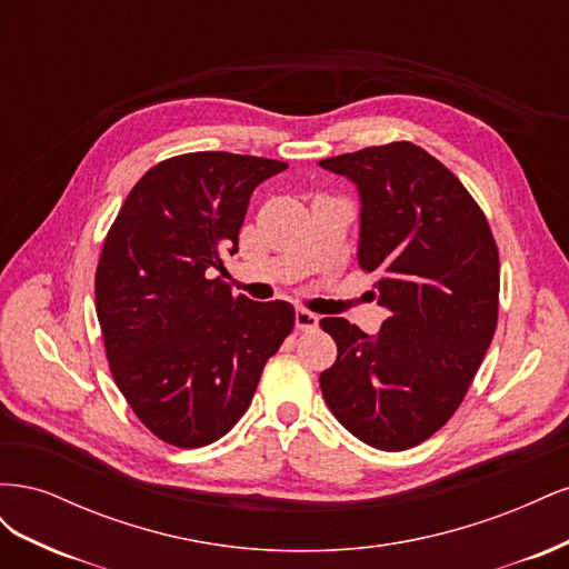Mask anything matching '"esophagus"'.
<instances>
[{
    "instance_id": "1",
    "label": "esophagus",
    "mask_w": 569,
    "mask_h": 569,
    "mask_svg": "<svg viewBox=\"0 0 569 569\" xmlns=\"http://www.w3.org/2000/svg\"><path fill=\"white\" fill-rule=\"evenodd\" d=\"M320 322V318L311 311H306V308H297V327L301 332H308V330H316Z\"/></svg>"
}]
</instances>
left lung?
<instances>
[{
    "mask_svg": "<svg viewBox=\"0 0 569 569\" xmlns=\"http://www.w3.org/2000/svg\"><path fill=\"white\" fill-rule=\"evenodd\" d=\"M320 166L358 187V263L377 274V303L389 311L375 337L343 318L320 320L337 341L320 389L353 437L406 451L449 422L485 360L501 287L496 239L468 189L418 144Z\"/></svg>",
    "mask_w": 569,
    "mask_h": 569,
    "instance_id": "1",
    "label": "left lung"
}]
</instances>
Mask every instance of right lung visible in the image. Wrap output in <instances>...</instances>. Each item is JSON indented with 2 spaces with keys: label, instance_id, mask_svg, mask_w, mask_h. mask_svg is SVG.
I'll list each match as a JSON object with an SVG mask.
<instances>
[{
  "label": "right lung",
  "instance_id": "1",
  "mask_svg": "<svg viewBox=\"0 0 569 569\" xmlns=\"http://www.w3.org/2000/svg\"><path fill=\"white\" fill-rule=\"evenodd\" d=\"M287 163L228 151L166 159L113 220L94 274L97 318L116 387L151 435L199 449L244 416L268 358L295 330V306L232 295L249 199Z\"/></svg>",
  "mask_w": 569,
  "mask_h": 569
}]
</instances>
